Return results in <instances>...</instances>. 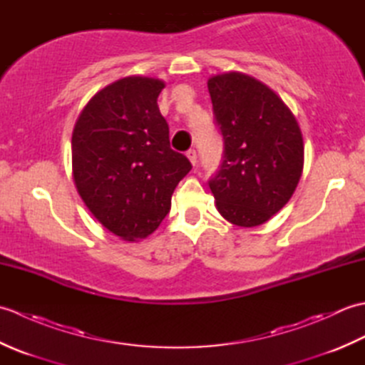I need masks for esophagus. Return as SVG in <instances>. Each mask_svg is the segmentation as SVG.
Segmentation results:
<instances>
[{"instance_id":"esophagus-1","label":"esophagus","mask_w":365,"mask_h":365,"mask_svg":"<svg viewBox=\"0 0 365 365\" xmlns=\"http://www.w3.org/2000/svg\"><path fill=\"white\" fill-rule=\"evenodd\" d=\"M187 157L190 158L191 165H192V166H196V163H197V152H196L195 149H190V150L187 152Z\"/></svg>"}]
</instances>
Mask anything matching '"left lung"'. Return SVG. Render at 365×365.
Returning <instances> with one entry per match:
<instances>
[{"label":"left lung","instance_id":"1","mask_svg":"<svg viewBox=\"0 0 365 365\" xmlns=\"http://www.w3.org/2000/svg\"><path fill=\"white\" fill-rule=\"evenodd\" d=\"M224 152L208 185L218 212L242 227L260 226L289 202L301 178L298 122L265 84L229 72L208 80Z\"/></svg>","mask_w":365,"mask_h":365}]
</instances>
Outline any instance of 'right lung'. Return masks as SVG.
I'll return each instance as SVG.
<instances>
[{"instance_id":"add662e5","label":"right lung","mask_w":365,"mask_h":365,"mask_svg":"<svg viewBox=\"0 0 365 365\" xmlns=\"http://www.w3.org/2000/svg\"><path fill=\"white\" fill-rule=\"evenodd\" d=\"M165 84L128 76L103 88L84 106L72 135L76 190L114 235L133 242L160 226L178 182L191 170L170 149L157 98Z\"/></svg>"}]
</instances>
